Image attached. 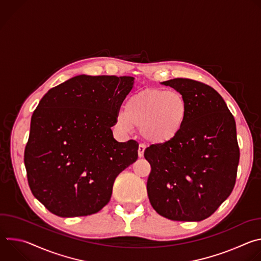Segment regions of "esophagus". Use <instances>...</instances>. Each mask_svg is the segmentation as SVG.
Listing matches in <instances>:
<instances>
[{"instance_id":"obj_1","label":"esophagus","mask_w":261,"mask_h":261,"mask_svg":"<svg viewBox=\"0 0 261 261\" xmlns=\"http://www.w3.org/2000/svg\"><path fill=\"white\" fill-rule=\"evenodd\" d=\"M144 150H145V145H144V144H142V143H140V144H139V146H138V157H139V158L143 157Z\"/></svg>"}]
</instances>
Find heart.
<instances>
[{
	"instance_id": "b5f03b06",
	"label": "heart",
	"mask_w": 261,
	"mask_h": 261,
	"mask_svg": "<svg viewBox=\"0 0 261 261\" xmlns=\"http://www.w3.org/2000/svg\"><path fill=\"white\" fill-rule=\"evenodd\" d=\"M188 116V102L176 91L147 89L131 96L117 115V126L125 131L140 128L143 138L154 143L174 139Z\"/></svg>"
}]
</instances>
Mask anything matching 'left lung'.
<instances>
[{
    "label": "left lung",
    "mask_w": 261,
    "mask_h": 261,
    "mask_svg": "<svg viewBox=\"0 0 261 261\" xmlns=\"http://www.w3.org/2000/svg\"><path fill=\"white\" fill-rule=\"evenodd\" d=\"M188 102L178 135L145 148L151 164L146 182L154 210L173 221H201L233 190L240 148L237 127L225 101L212 87L189 79L163 82Z\"/></svg>",
    "instance_id": "left-lung-1"
}]
</instances>
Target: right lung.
<instances>
[{
  "label": "right lung",
  "mask_w": 261,
  "mask_h": 261,
  "mask_svg": "<svg viewBox=\"0 0 261 261\" xmlns=\"http://www.w3.org/2000/svg\"><path fill=\"white\" fill-rule=\"evenodd\" d=\"M133 85L131 76L79 75L50 89L34 110L24 166L33 195L53 214L98 213L116 177L137 160L138 143L118 142L111 131Z\"/></svg>",
  "instance_id": "obj_1"
}]
</instances>
